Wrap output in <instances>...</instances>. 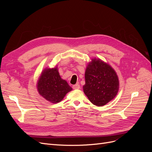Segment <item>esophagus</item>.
Instances as JSON below:
<instances>
[{
	"label": "esophagus",
	"mask_w": 152,
	"mask_h": 152,
	"mask_svg": "<svg viewBox=\"0 0 152 152\" xmlns=\"http://www.w3.org/2000/svg\"><path fill=\"white\" fill-rule=\"evenodd\" d=\"M72 87H73V89H80V85L79 84H75V85H73V86H72Z\"/></svg>",
	"instance_id": "34e87169"
}]
</instances>
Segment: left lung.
I'll use <instances>...</instances> for the list:
<instances>
[{
    "label": "left lung",
    "mask_w": 152,
    "mask_h": 152,
    "mask_svg": "<svg viewBox=\"0 0 152 152\" xmlns=\"http://www.w3.org/2000/svg\"><path fill=\"white\" fill-rule=\"evenodd\" d=\"M85 94L94 105L102 107L117 95L119 82L113 69L100 59H93L85 72Z\"/></svg>",
    "instance_id": "obj_1"
}]
</instances>
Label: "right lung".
I'll return each mask as SVG.
<instances>
[{"instance_id": "add662e5", "label": "right lung", "mask_w": 152, "mask_h": 152, "mask_svg": "<svg viewBox=\"0 0 152 152\" xmlns=\"http://www.w3.org/2000/svg\"><path fill=\"white\" fill-rule=\"evenodd\" d=\"M39 94L52 103H56L63 99L72 88L67 82L63 80L57 68H46L43 71L37 83Z\"/></svg>"}]
</instances>
